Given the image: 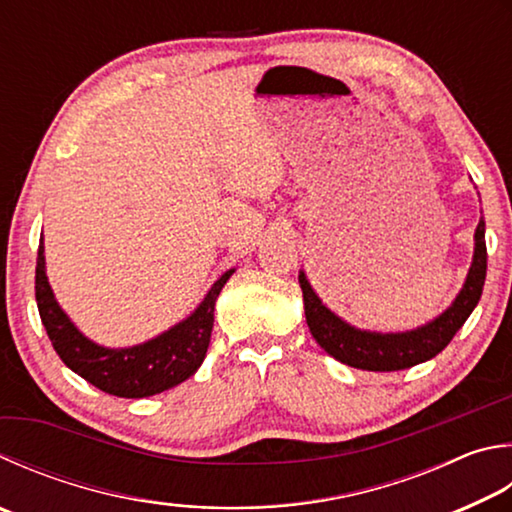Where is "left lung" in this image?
Returning a JSON list of instances; mask_svg holds the SVG:
<instances>
[{"mask_svg": "<svg viewBox=\"0 0 512 512\" xmlns=\"http://www.w3.org/2000/svg\"><path fill=\"white\" fill-rule=\"evenodd\" d=\"M486 259V221L481 217L475 230L472 264L468 268L466 282H463L452 304L436 315L434 320L421 324V327L396 333L358 329L347 320H342L320 300L311 282L306 280V273L300 271L297 280L302 286L306 324H309L315 342L329 356L340 360L342 365L365 371H398L421 365V362L434 358L436 353L448 347L454 333L475 311L483 291V282H486Z\"/></svg>", "mask_w": 512, "mask_h": 512, "instance_id": "left-lung-1", "label": "left lung"}]
</instances>
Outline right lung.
Instances as JSON below:
<instances>
[{"instance_id": "right-lung-1", "label": "right lung", "mask_w": 512, "mask_h": 512, "mask_svg": "<svg viewBox=\"0 0 512 512\" xmlns=\"http://www.w3.org/2000/svg\"><path fill=\"white\" fill-rule=\"evenodd\" d=\"M232 273L235 268L221 275L197 309L174 327L141 345L111 349L87 338L55 300L49 277H46L42 237L35 266V300L51 345L64 365L105 394L145 398L176 387L201 367L210 345L212 324H215L217 297Z\"/></svg>"}]
</instances>
